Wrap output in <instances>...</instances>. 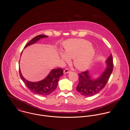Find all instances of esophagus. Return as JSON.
<instances>
[{
    "instance_id": "obj_1",
    "label": "esophagus",
    "mask_w": 130,
    "mask_h": 130,
    "mask_svg": "<svg viewBox=\"0 0 130 130\" xmlns=\"http://www.w3.org/2000/svg\"><path fill=\"white\" fill-rule=\"evenodd\" d=\"M71 72V70H70V69H65V70L63 71V73H64V74L70 73Z\"/></svg>"
}]
</instances>
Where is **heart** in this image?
Here are the masks:
<instances>
[{"label": "heart", "mask_w": 130, "mask_h": 130, "mask_svg": "<svg viewBox=\"0 0 130 130\" xmlns=\"http://www.w3.org/2000/svg\"><path fill=\"white\" fill-rule=\"evenodd\" d=\"M64 53L60 52L61 58L69 61L70 58H74L76 68L83 71L87 69L93 62L95 51L91 43L86 40L71 39L63 43Z\"/></svg>", "instance_id": "b5f03b06"}]
</instances>
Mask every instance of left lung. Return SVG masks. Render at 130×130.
Segmentation results:
<instances>
[{"instance_id": "left-lung-1", "label": "left lung", "mask_w": 130, "mask_h": 130, "mask_svg": "<svg viewBox=\"0 0 130 130\" xmlns=\"http://www.w3.org/2000/svg\"><path fill=\"white\" fill-rule=\"evenodd\" d=\"M107 68L97 79H93L88 71L78 74L79 83L76 90L81 94L91 96L100 92L106 85L113 70L112 56L111 54L106 60Z\"/></svg>"}]
</instances>
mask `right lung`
<instances>
[{
  "mask_svg": "<svg viewBox=\"0 0 130 130\" xmlns=\"http://www.w3.org/2000/svg\"><path fill=\"white\" fill-rule=\"evenodd\" d=\"M47 37H48V36L44 35L37 36L29 41L25 45L24 48H25L31 44H34L40 38ZM19 72L21 79L23 80L26 87L31 92L38 95L43 96L48 95L55 91L57 87L59 77L63 74L62 69H53L51 71L48 75L43 80L37 82H31L27 80L23 77L21 73L20 68H19Z\"/></svg>",
  "mask_w": 130,
  "mask_h": 130,
  "instance_id": "1",
  "label": "right lung"
}]
</instances>
